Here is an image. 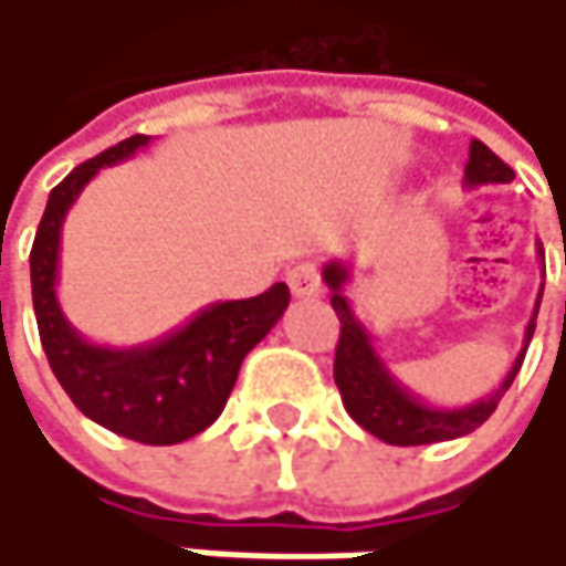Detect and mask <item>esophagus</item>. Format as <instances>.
I'll use <instances>...</instances> for the list:
<instances>
[{"label": "esophagus", "mask_w": 566, "mask_h": 566, "mask_svg": "<svg viewBox=\"0 0 566 566\" xmlns=\"http://www.w3.org/2000/svg\"><path fill=\"white\" fill-rule=\"evenodd\" d=\"M287 287L294 297H317L321 294V272L311 262H301L294 269H287Z\"/></svg>", "instance_id": "1"}]
</instances>
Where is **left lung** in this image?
I'll return each mask as SVG.
<instances>
[{"instance_id":"8db88e82","label":"left lung","mask_w":566,"mask_h":566,"mask_svg":"<svg viewBox=\"0 0 566 566\" xmlns=\"http://www.w3.org/2000/svg\"><path fill=\"white\" fill-rule=\"evenodd\" d=\"M514 170L505 160H499L482 140L469 144V164H465V186H489V182H511ZM537 255L544 262V249L537 242ZM347 282H350V265L344 262H327L324 265V284L331 287V304L340 317V340H337V357H334V380L344 399V409L377 439L390 446H429V442H446L475 432L502 402L514 384L524 350L534 337V321L541 307L544 284L537 291L531 321L524 327V344L505 374V380L489 396L465 402V406H432L426 399L406 390L394 377V370L384 364L380 350L374 347V337L367 324L357 317L350 297H347Z\"/></svg>"}]
</instances>
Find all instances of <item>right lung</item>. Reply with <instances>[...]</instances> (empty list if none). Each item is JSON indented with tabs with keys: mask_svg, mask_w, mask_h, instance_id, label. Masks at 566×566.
I'll return each instance as SVG.
<instances>
[{
	"mask_svg": "<svg viewBox=\"0 0 566 566\" xmlns=\"http://www.w3.org/2000/svg\"><path fill=\"white\" fill-rule=\"evenodd\" d=\"M147 144V134H134L74 167L52 189L29 255L32 304L57 384L87 419L144 446H176L219 419L245 354L282 321L291 294L279 282L259 297L216 301L182 327L137 347L94 344L71 327L57 304L64 216L97 172L130 160Z\"/></svg>",
	"mask_w": 566,
	"mask_h": 566,
	"instance_id": "add662e5",
	"label": "right lung"
}]
</instances>
